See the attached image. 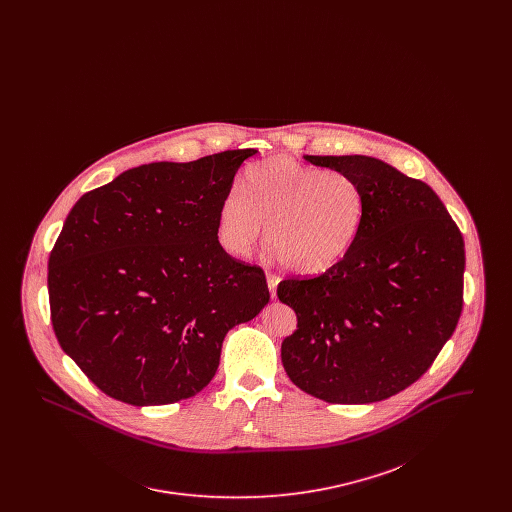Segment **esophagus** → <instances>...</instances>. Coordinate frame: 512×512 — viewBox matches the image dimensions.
I'll return each mask as SVG.
<instances>
[{"mask_svg":"<svg viewBox=\"0 0 512 512\" xmlns=\"http://www.w3.org/2000/svg\"><path fill=\"white\" fill-rule=\"evenodd\" d=\"M267 282H268V290H270V295L272 297H276V286H278V282H280V278L276 276V274H267Z\"/></svg>","mask_w":512,"mask_h":512,"instance_id":"1","label":"esophagus"}]
</instances>
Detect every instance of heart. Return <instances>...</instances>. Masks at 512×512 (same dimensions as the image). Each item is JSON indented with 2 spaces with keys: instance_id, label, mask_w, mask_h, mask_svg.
<instances>
[{
  "instance_id": "heart-1",
  "label": "heart",
  "mask_w": 512,
  "mask_h": 512,
  "mask_svg": "<svg viewBox=\"0 0 512 512\" xmlns=\"http://www.w3.org/2000/svg\"><path fill=\"white\" fill-rule=\"evenodd\" d=\"M240 190L224 195L217 213V238L232 257H247L267 222L276 259L320 274L351 251L365 224V190L349 172L270 157L244 172Z\"/></svg>"
}]
</instances>
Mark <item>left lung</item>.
<instances>
[{"label":"left lung","instance_id":"left-lung-1","mask_svg":"<svg viewBox=\"0 0 512 512\" xmlns=\"http://www.w3.org/2000/svg\"><path fill=\"white\" fill-rule=\"evenodd\" d=\"M349 172L366 197L363 230L336 267L278 284L297 315L282 365L299 390L363 405L409 388L463 311L464 242L438 194L366 155H305Z\"/></svg>","mask_w":512,"mask_h":512}]
</instances>
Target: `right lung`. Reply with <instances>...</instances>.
Instances as JSON below:
<instances>
[{"instance_id":"right-lung-1","label":"right lung","mask_w":512,"mask_h":512,"mask_svg":"<svg viewBox=\"0 0 512 512\" xmlns=\"http://www.w3.org/2000/svg\"><path fill=\"white\" fill-rule=\"evenodd\" d=\"M255 153L149 163L74 203L49 255L51 324L109 397L149 407L199 393L226 332L267 305L263 268L217 238L220 201Z\"/></svg>"}]
</instances>
